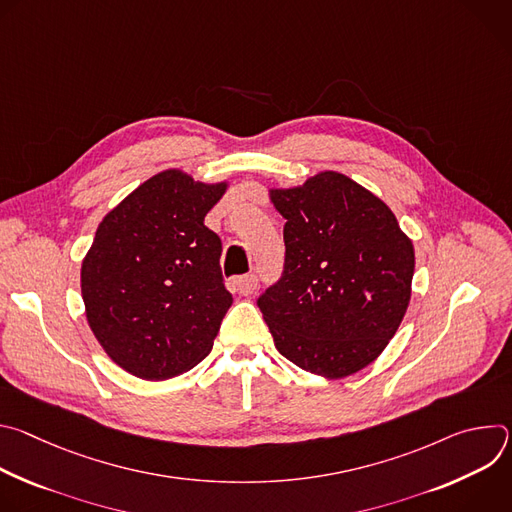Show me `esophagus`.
Masks as SVG:
<instances>
[{
  "mask_svg": "<svg viewBox=\"0 0 512 512\" xmlns=\"http://www.w3.org/2000/svg\"><path fill=\"white\" fill-rule=\"evenodd\" d=\"M237 289H239V294H243V296H249V294H253V291L257 289V275L255 273H247V275H241L237 281Z\"/></svg>",
  "mask_w": 512,
  "mask_h": 512,
  "instance_id": "obj_1",
  "label": "esophagus"
}]
</instances>
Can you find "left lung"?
<instances>
[{"label": "left lung", "instance_id": "1", "mask_svg": "<svg viewBox=\"0 0 512 512\" xmlns=\"http://www.w3.org/2000/svg\"><path fill=\"white\" fill-rule=\"evenodd\" d=\"M271 200L285 218V259L257 306L275 348L304 371L348 377L405 316L413 245L383 200L336 172L271 190Z\"/></svg>", "mask_w": 512, "mask_h": 512}]
</instances>
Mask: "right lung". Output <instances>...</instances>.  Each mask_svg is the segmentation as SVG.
Wrapping results in <instances>:
<instances>
[{"instance_id": "obj_1", "label": "right lung", "mask_w": 512, "mask_h": 512, "mask_svg": "<svg viewBox=\"0 0 512 512\" xmlns=\"http://www.w3.org/2000/svg\"><path fill=\"white\" fill-rule=\"evenodd\" d=\"M225 184L166 170L133 190L99 225L83 261L87 320L127 373L164 381L208 356L233 304L223 243L204 225Z\"/></svg>"}]
</instances>
